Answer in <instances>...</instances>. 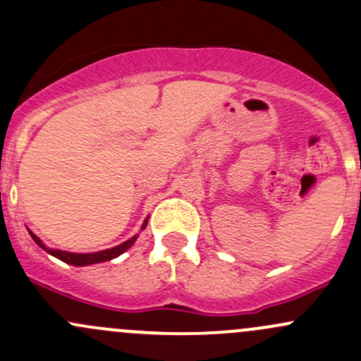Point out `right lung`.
<instances>
[{
	"instance_id": "right-lung-1",
	"label": "right lung",
	"mask_w": 361,
	"mask_h": 361,
	"mask_svg": "<svg viewBox=\"0 0 361 361\" xmlns=\"http://www.w3.org/2000/svg\"><path fill=\"white\" fill-rule=\"evenodd\" d=\"M145 226H147V221L143 223V228H145ZM29 233H30V237H32V240L36 242V244L39 245L41 249H44L48 254H51V256L59 257V259L63 261V263L72 264V267H88V264L111 261V259H114V257L119 256V254H123L126 249H130L136 240V235H135V237H131L130 240L123 242V244L117 245V247H112V249H107V250H100V252H91V254H75V252H66V250L48 249L47 245H44L43 242H41L39 238H37L36 235L32 233V231H29Z\"/></svg>"
}]
</instances>
